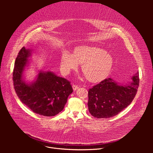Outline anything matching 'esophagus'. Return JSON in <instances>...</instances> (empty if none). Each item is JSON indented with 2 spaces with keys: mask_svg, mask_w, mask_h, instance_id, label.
<instances>
[{
  "mask_svg": "<svg viewBox=\"0 0 153 153\" xmlns=\"http://www.w3.org/2000/svg\"><path fill=\"white\" fill-rule=\"evenodd\" d=\"M78 88H79V87H78V85H75V84H73V85H72V88H73L74 91H76Z\"/></svg>",
  "mask_w": 153,
  "mask_h": 153,
  "instance_id": "obj_1",
  "label": "esophagus"
}]
</instances>
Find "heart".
Returning a JSON list of instances; mask_svg holds the SVG:
<instances>
[{
	"mask_svg": "<svg viewBox=\"0 0 153 153\" xmlns=\"http://www.w3.org/2000/svg\"><path fill=\"white\" fill-rule=\"evenodd\" d=\"M112 56L102 48L82 46L76 48L73 55L65 51L61 58L62 70L69 73L82 64V71L88 80L100 82L109 74L113 65Z\"/></svg>",
	"mask_w": 153,
	"mask_h": 153,
	"instance_id": "obj_1",
	"label": "heart"
}]
</instances>
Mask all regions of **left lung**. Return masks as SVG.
<instances>
[{"mask_svg":"<svg viewBox=\"0 0 153 153\" xmlns=\"http://www.w3.org/2000/svg\"><path fill=\"white\" fill-rule=\"evenodd\" d=\"M127 85L106 78L88 91V107L90 114L97 118L114 117L127 108L134 100L139 86V73Z\"/></svg>","mask_w":153,"mask_h":153,"instance_id":"obj_1","label":"left lung"}]
</instances>
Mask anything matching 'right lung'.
<instances>
[{"label": "right lung", "instance_id": "right-lung-1", "mask_svg": "<svg viewBox=\"0 0 153 153\" xmlns=\"http://www.w3.org/2000/svg\"><path fill=\"white\" fill-rule=\"evenodd\" d=\"M30 52L23 47L15 60L13 71L15 92L22 103L33 112L45 117L56 115L64 109L73 92L71 82L51 71H40L35 82L26 84L22 76Z\"/></svg>", "mask_w": 153, "mask_h": 153}]
</instances>
